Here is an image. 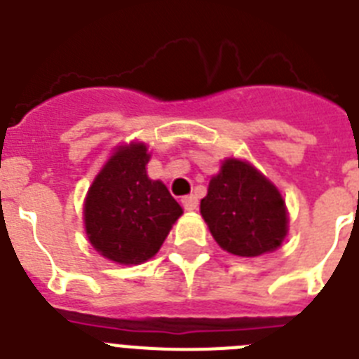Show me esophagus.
Instances as JSON below:
<instances>
[{"mask_svg": "<svg viewBox=\"0 0 359 359\" xmlns=\"http://www.w3.org/2000/svg\"><path fill=\"white\" fill-rule=\"evenodd\" d=\"M182 205H183V208H185V210H189V212H192V210H196V208H198V198H196V196H185V198L182 199Z\"/></svg>", "mask_w": 359, "mask_h": 359, "instance_id": "34e87169", "label": "esophagus"}]
</instances>
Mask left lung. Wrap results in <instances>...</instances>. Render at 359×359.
Returning <instances> with one entry per match:
<instances>
[{"mask_svg":"<svg viewBox=\"0 0 359 359\" xmlns=\"http://www.w3.org/2000/svg\"><path fill=\"white\" fill-rule=\"evenodd\" d=\"M201 215L219 246L239 257L273 252L287 233L280 192L252 165L233 158L210 180Z\"/></svg>","mask_w":359,"mask_h":359,"instance_id":"1","label":"left lung"}]
</instances>
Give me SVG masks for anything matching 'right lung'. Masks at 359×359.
Here are the masks:
<instances>
[{"label": "right lung", "mask_w": 359, "mask_h": 359, "mask_svg": "<svg viewBox=\"0 0 359 359\" xmlns=\"http://www.w3.org/2000/svg\"><path fill=\"white\" fill-rule=\"evenodd\" d=\"M147 161L144 144L120 147L95 177L84 203L88 239L118 264H140L156 255L183 214L167 187L149 180Z\"/></svg>", "instance_id": "1"}]
</instances>
